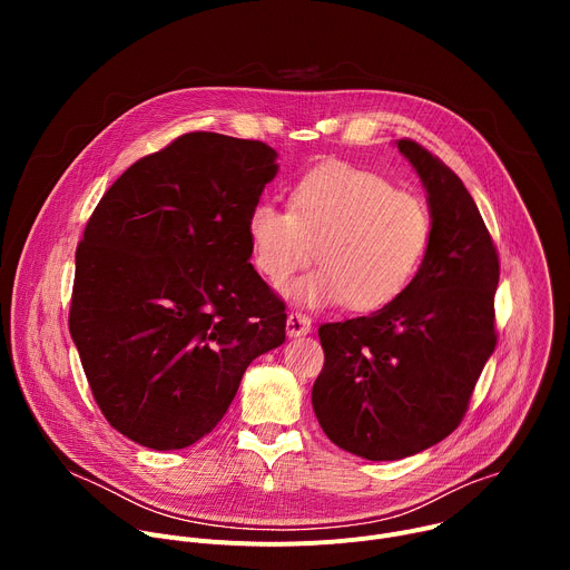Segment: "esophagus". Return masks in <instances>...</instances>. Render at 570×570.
Segmentation results:
<instances>
[{
  "instance_id": "esophagus-1",
  "label": "esophagus",
  "mask_w": 570,
  "mask_h": 570,
  "mask_svg": "<svg viewBox=\"0 0 570 570\" xmlns=\"http://www.w3.org/2000/svg\"><path fill=\"white\" fill-rule=\"evenodd\" d=\"M286 332L291 338H297V336H306L311 332V317L304 315V313H291L288 320H286Z\"/></svg>"
}]
</instances>
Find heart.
<instances>
[{
	"label": "heart",
	"mask_w": 570,
	"mask_h": 570,
	"mask_svg": "<svg viewBox=\"0 0 570 570\" xmlns=\"http://www.w3.org/2000/svg\"><path fill=\"white\" fill-rule=\"evenodd\" d=\"M433 218L426 203L354 165H322L291 191V209L259 200L248 214L250 257L284 286L315 259L322 268L291 286L304 306L343 304L372 313L396 302L426 262Z\"/></svg>",
	"instance_id": "1"
}]
</instances>
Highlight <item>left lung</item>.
Instances as JSON below:
<instances>
[{"label": "left lung", "mask_w": 570, "mask_h": 570, "mask_svg": "<svg viewBox=\"0 0 570 570\" xmlns=\"http://www.w3.org/2000/svg\"><path fill=\"white\" fill-rule=\"evenodd\" d=\"M429 194L431 248L415 282L372 315L317 330L311 392L327 438L365 460H401L451 435L497 347L501 264L462 180L413 139L396 141Z\"/></svg>", "instance_id": "left-lung-1"}]
</instances>
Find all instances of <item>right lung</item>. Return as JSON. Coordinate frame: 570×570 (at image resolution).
Segmentation results:
<instances>
[{
	"instance_id": "add662e5",
	"label": "right lung",
	"mask_w": 570,
	"mask_h": 570,
	"mask_svg": "<svg viewBox=\"0 0 570 570\" xmlns=\"http://www.w3.org/2000/svg\"><path fill=\"white\" fill-rule=\"evenodd\" d=\"M275 157L264 141L187 132L126 169L86 225L69 334L104 417L141 446L212 433L243 372L286 341V304L248 240Z\"/></svg>"
}]
</instances>
